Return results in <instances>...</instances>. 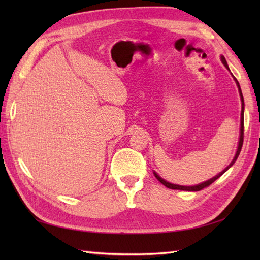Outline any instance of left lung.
<instances>
[{
  "mask_svg": "<svg viewBox=\"0 0 260 260\" xmlns=\"http://www.w3.org/2000/svg\"><path fill=\"white\" fill-rule=\"evenodd\" d=\"M221 61H222V63L225 66V68H227L228 70H229V67H228V64H227V61H225V59H224V57L223 56H221ZM230 71V70H229ZM235 78V77H234ZM235 81H236V84H237V86H238V90H239V93H240V98H241V119H240V137H239V143H238V148H237V152H236V155H235V157H234V159L233 161H231V163L228 165L227 168H225L222 172H220L218 175H215V176H213L212 179H210V180H208V181H206V182H202V183H200V184H198V185H192V186H184V185H178V184H173V183H170V182H168V181H165L164 179H162L161 176H159L156 172H154V175H155V178L161 182V183L163 184V185H165L167 187H169V189H173V190H183V191H200V190H202V189H204V187H207V186H209L210 184L211 183H213V182L217 180V179H219L220 176H221L225 171H227L228 169H230L231 167H233L234 165V163L236 162V159L238 158V156H239V154H240V151H241V147H242V143H244V108H245V103H244V97H242V92H241V89H240V86H239V82H238V80H237L236 78H235Z\"/></svg>",
  "mask_w": 260,
  "mask_h": 260,
  "instance_id": "1",
  "label": "left lung"
}]
</instances>
